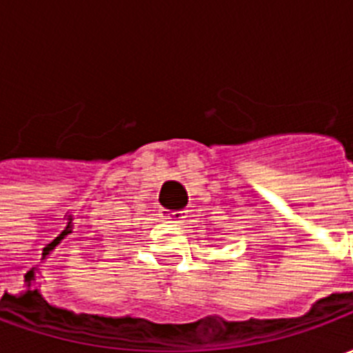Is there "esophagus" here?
<instances>
[{
  "label": "esophagus",
  "instance_id": "esophagus-1",
  "mask_svg": "<svg viewBox=\"0 0 353 353\" xmlns=\"http://www.w3.org/2000/svg\"><path fill=\"white\" fill-rule=\"evenodd\" d=\"M164 214H166V217H168L170 221L177 223V225H181V223H185V219H187V214H185L183 210H176V212L164 210Z\"/></svg>",
  "mask_w": 353,
  "mask_h": 353
}]
</instances>
